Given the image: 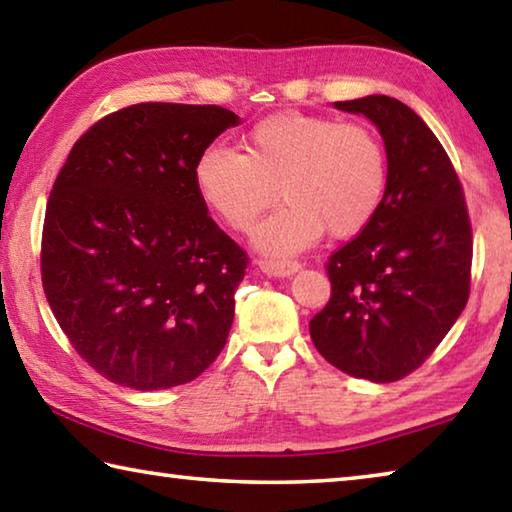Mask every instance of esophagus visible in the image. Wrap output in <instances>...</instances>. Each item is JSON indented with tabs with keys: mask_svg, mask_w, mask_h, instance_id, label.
<instances>
[{
	"mask_svg": "<svg viewBox=\"0 0 512 512\" xmlns=\"http://www.w3.org/2000/svg\"><path fill=\"white\" fill-rule=\"evenodd\" d=\"M259 271L271 275V277H289L296 271H300V262L296 259H275V257H262L257 259Z\"/></svg>",
	"mask_w": 512,
	"mask_h": 512,
	"instance_id": "34e87169",
	"label": "esophagus"
}]
</instances>
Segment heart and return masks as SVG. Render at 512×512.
<instances>
[{
	"label": "heart",
	"instance_id": "b5f03b06",
	"mask_svg": "<svg viewBox=\"0 0 512 512\" xmlns=\"http://www.w3.org/2000/svg\"><path fill=\"white\" fill-rule=\"evenodd\" d=\"M198 194L235 232L253 228L277 196L284 205L257 230L268 253H296L329 237L359 235L386 201L391 158L359 121L280 112L250 128L244 153L212 144L194 167Z\"/></svg>",
	"mask_w": 512,
	"mask_h": 512
}]
</instances>
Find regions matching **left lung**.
<instances>
[{
    "mask_svg": "<svg viewBox=\"0 0 512 512\" xmlns=\"http://www.w3.org/2000/svg\"><path fill=\"white\" fill-rule=\"evenodd\" d=\"M334 106L379 128L391 180L368 228L329 255L332 296L309 334L334 368L386 384L420 368L465 309L472 223L452 160L406 103L372 94Z\"/></svg>",
    "mask_w": 512,
    "mask_h": 512,
    "instance_id": "left-lung-1",
    "label": "left lung"
}]
</instances>
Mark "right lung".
<instances>
[{
	"label": "right lung",
	"instance_id": "obj_1",
	"mask_svg": "<svg viewBox=\"0 0 512 512\" xmlns=\"http://www.w3.org/2000/svg\"><path fill=\"white\" fill-rule=\"evenodd\" d=\"M239 124L221 106L133 103L69 151L42 225V289L81 359L112 384H187L228 341L248 255L207 214L198 155Z\"/></svg>",
	"mask_w": 512,
	"mask_h": 512
}]
</instances>
